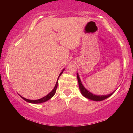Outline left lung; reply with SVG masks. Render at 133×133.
<instances>
[{"mask_svg":"<svg viewBox=\"0 0 133 133\" xmlns=\"http://www.w3.org/2000/svg\"><path fill=\"white\" fill-rule=\"evenodd\" d=\"M77 80H78V86H79V89L80 90L81 93H82V95L89 99H90V100H94V101H96V102H98V101H102L104 100V99H106L107 98L109 97L110 96H111L112 94L114 93L112 92L111 94H108V95H105V96H96L94 95V94L91 93L89 91L85 89V87L83 86V85L82 84V82H81V80L80 79L79 76H78V73H77Z\"/></svg>","mask_w":133,"mask_h":133,"instance_id":"1","label":"left lung"}]
</instances>
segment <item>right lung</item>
<instances>
[{"instance_id": "1", "label": "right lung", "mask_w": 133, "mask_h": 133, "mask_svg": "<svg viewBox=\"0 0 133 133\" xmlns=\"http://www.w3.org/2000/svg\"><path fill=\"white\" fill-rule=\"evenodd\" d=\"M63 70L61 73H60V74L59 75V76H58V78H57V82H56V84L55 85V87H54V89L52 91H51L50 93H49L48 95L43 97L40 98V99H38V100H29V99H27V98H25L23 97H22L21 96V97L23 99V100H24L25 101H26V102H28L29 103H34V104H37V103H43V102H46V101L49 100V99H50L52 97L55 95V94L56 93V89H57V83H58V78H59V77L60 76H61L62 74L63 73Z\"/></svg>"}]
</instances>
